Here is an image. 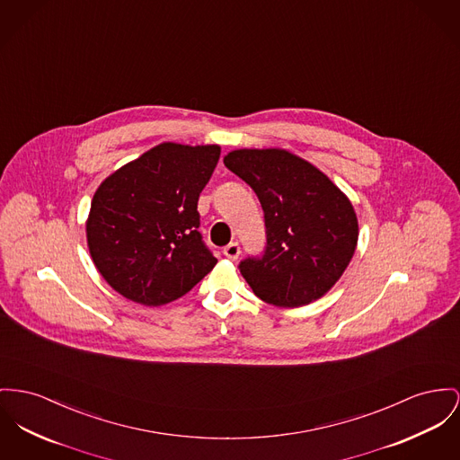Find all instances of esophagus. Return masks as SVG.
<instances>
[{
	"label": "esophagus",
	"instance_id": "34e87169",
	"mask_svg": "<svg viewBox=\"0 0 460 460\" xmlns=\"http://www.w3.org/2000/svg\"><path fill=\"white\" fill-rule=\"evenodd\" d=\"M223 254L230 260H237L239 254H241V245H239V243H230V244L223 247Z\"/></svg>",
	"mask_w": 460,
	"mask_h": 460
}]
</instances>
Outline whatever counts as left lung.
<instances>
[{
	"mask_svg": "<svg viewBox=\"0 0 460 460\" xmlns=\"http://www.w3.org/2000/svg\"><path fill=\"white\" fill-rule=\"evenodd\" d=\"M225 165L254 190L263 209L265 249L239 263L254 295L272 305L300 306L328 293L358 244L349 199L284 150H235Z\"/></svg>",
	"mask_w": 460,
	"mask_h": 460,
	"instance_id": "8db88e82",
	"label": "left lung"
}]
</instances>
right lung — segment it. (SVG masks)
<instances>
[{
	"label": "right lung",
	"mask_w": 460,
	"mask_h": 460,
	"mask_svg": "<svg viewBox=\"0 0 460 460\" xmlns=\"http://www.w3.org/2000/svg\"><path fill=\"white\" fill-rule=\"evenodd\" d=\"M221 148L164 143L97 188L87 221L93 263L122 296L158 306L186 295L217 260L199 232V197Z\"/></svg>",
	"instance_id": "add662e5"
}]
</instances>
